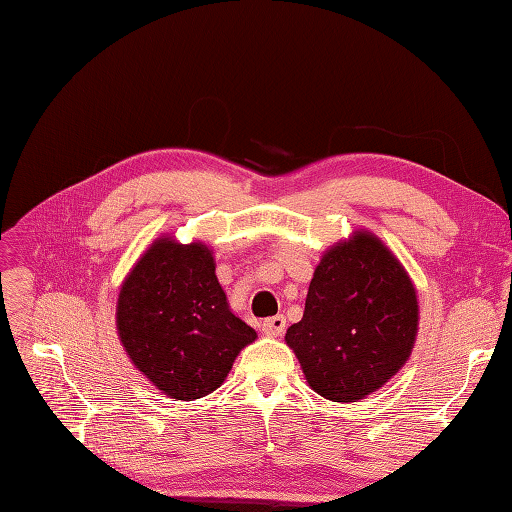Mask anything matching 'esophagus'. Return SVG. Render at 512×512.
Returning <instances> with one entry per match:
<instances>
[{
	"instance_id": "1",
	"label": "esophagus",
	"mask_w": 512,
	"mask_h": 512,
	"mask_svg": "<svg viewBox=\"0 0 512 512\" xmlns=\"http://www.w3.org/2000/svg\"><path fill=\"white\" fill-rule=\"evenodd\" d=\"M262 331H265V335H269V337L282 335L286 331V318L282 314H277L273 318L262 320Z\"/></svg>"
}]
</instances>
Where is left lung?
I'll return each mask as SVG.
<instances>
[{
  "mask_svg": "<svg viewBox=\"0 0 512 512\" xmlns=\"http://www.w3.org/2000/svg\"><path fill=\"white\" fill-rule=\"evenodd\" d=\"M416 324V292L404 267L380 239L359 232L322 256L286 344L318 395L356 401L406 363Z\"/></svg>",
  "mask_w": 512,
  "mask_h": 512,
  "instance_id": "left-lung-1",
  "label": "left lung"
}]
</instances>
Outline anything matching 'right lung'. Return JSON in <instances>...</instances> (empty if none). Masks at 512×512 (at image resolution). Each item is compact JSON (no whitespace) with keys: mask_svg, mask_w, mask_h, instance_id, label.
<instances>
[{"mask_svg":"<svg viewBox=\"0 0 512 512\" xmlns=\"http://www.w3.org/2000/svg\"><path fill=\"white\" fill-rule=\"evenodd\" d=\"M117 329L132 363L173 399L218 389L241 348L256 339L228 309L203 243H153L123 282Z\"/></svg>","mask_w":512,"mask_h":512,"instance_id":"add662e5","label":"right lung"}]
</instances>
